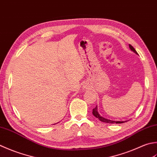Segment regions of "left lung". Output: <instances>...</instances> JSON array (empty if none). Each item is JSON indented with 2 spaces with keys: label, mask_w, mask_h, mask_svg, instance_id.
I'll use <instances>...</instances> for the list:
<instances>
[{
  "label": "left lung",
  "mask_w": 157,
  "mask_h": 157,
  "mask_svg": "<svg viewBox=\"0 0 157 157\" xmlns=\"http://www.w3.org/2000/svg\"><path fill=\"white\" fill-rule=\"evenodd\" d=\"M129 49L132 50L133 52H134L136 54H137V55H138V53H137L136 49H134V48L132 45H131V44H129ZM93 113V114H94V116L95 117H96L97 119H98L99 120L101 121V122H104V123H125L127 121H115L105 119V118L101 117V115L99 114L98 111V106H97V105H96V107L93 109V113Z\"/></svg>",
  "instance_id": "8db88e82"
}]
</instances>
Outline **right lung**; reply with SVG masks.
<instances>
[{
	"mask_svg": "<svg viewBox=\"0 0 157 157\" xmlns=\"http://www.w3.org/2000/svg\"><path fill=\"white\" fill-rule=\"evenodd\" d=\"M55 124H56V123H55Z\"/></svg>",
	"mask_w": 157,
	"mask_h": 157,
	"instance_id": "1",
	"label": "right lung"
}]
</instances>
